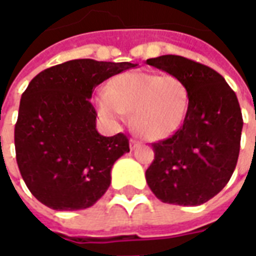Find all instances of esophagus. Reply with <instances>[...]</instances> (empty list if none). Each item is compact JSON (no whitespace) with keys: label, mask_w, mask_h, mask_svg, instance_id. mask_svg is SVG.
<instances>
[{"label":"esophagus","mask_w":256,"mask_h":256,"mask_svg":"<svg viewBox=\"0 0 256 256\" xmlns=\"http://www.w3.org/2000/svg\"><path fill=\"white\" fill-rule=\"evenodd\" d=\"M140 145H141V142H140L138 140H136V138L130 140V148H132V150H136V148L140 146Z\"/></svg>","instance_id":"esophagus-1"}]
</instances>
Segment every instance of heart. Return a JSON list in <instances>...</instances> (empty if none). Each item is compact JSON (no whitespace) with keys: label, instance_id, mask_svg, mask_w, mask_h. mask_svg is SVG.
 Instances as JSON below:
<instances>
[{"label":"heart","instance_id":"heart-1","mask_svg":"<svg viewBox=\"0 0 256 256\" xmlns=\"http://www.w3.org/2000/svg\"><path fill=\"white\" fill-rule=\"evenodd\" d=\"M189 90L182 79L152 72H124L112 78L97 100L101 115L118 120L133 114L134 126L152 140L166 138L186 115Z\"/></svg>","mask_w":256,"mask_h":256}]
</instances>
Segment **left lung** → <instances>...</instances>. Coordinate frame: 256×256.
Here are the masks:
<instances>
[{
  "instance_id": "left-lung-1",
  "label": "left lung",
  "mask_w": 256,
  "mask_h": 256,
  "mask_svg": "<svg viewBox=\"0 0 256 256\" xmlns=\"http://www.w3.org/2000/svg\"><path fill=\"white\" fill-rule=\"evenodd\" d=\"M146 64L182 79L189 90L181 128L152 144L146 182L163 203L200 206L225 188L236 168L242 128L237 96L220 74L190 58L166 54Z\"/></svg>"
}]
</instances>
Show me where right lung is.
I'll list each match as a JSON object with an SVG mask.
<instances>
[{"instance_id":"obj_1","label":"right lung","mask_w":256,"mask_h":256,"mask_svg":"<svg viewBox=\"0 0 256 256\" xmlns=\"http://www.w3.org/2000/svg\"><path fill=\"white\" fill-rule=\"evenodd\" d=\"M137 66L78 58L31 79L20 100L14 150L27 188L46 207L84 210L106 193L114 163L130 146L126 134L96 130L90 98L97 84Z\"/></svg>"}]
</instances>
